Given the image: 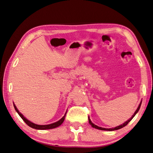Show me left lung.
<instances>
[{
	"label": "left lung",
	"mask_w": 153,
	"mask_h": 153,
	"mask_svg": "<svg viewBox=\"0 0 153 153\" xmlns=\"http://www.w3.org/2000/svg\"><path fill=\"white\" fill-rule=\"evenodd\" d=\"M141 102H140V105H139V106L137 107V110H136V111L134 112V114H133V115L132 116V117L130 118V119H129V120H128V121H126L125 123H124L123 124V125H120V126H116V127H115V128H102V127H100V126H97V125H94V123H93L91 121V120H90V119H89V117H88V120H89V124H90L91 125V126L92 127H94V128H97V129H99V130H108V131H112V130H118V129H120V128H123V127H124V126H125L126 125H127L128 123L131 121L132 120V118L135 116V115L137 113V111H139V110H140V106H141Z\"/></svg>",
	"instance_id": "1"
}]
</instances>
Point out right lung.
<instances>
[{"mask_svg": "<svg viewBox=\"0 0 153 153\" xmlns=\"http://www.w3.org/2000/svg\"><path fill=\"white\" fill-rule=\"evenodd\" d=\"M14 106V108L15 109H16V111L18 113V114L19 115V116L22 118V120H23L26 123H27V125H28L31 128H35V129H38V130H46V129H51V128H54L56 127H58V126H59V125H61L62 124V123L64 122V120H65V114H65L64 116L60 120H59L58 121L56 122V123H52V124H50V125H36V124H34L33 123L30 122V121H28L27 119H26L23 114H21L19 111V110H17V108H16V106H15V105H13Z\"/></svg>", "mask_w": 153, "mask_h": 153, "instance_id": "obj_1", "label": "right lung"}]
</instances>
